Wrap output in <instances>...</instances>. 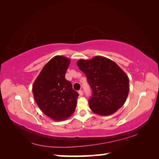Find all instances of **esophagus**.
Listing matches in <instances>:
<instances>
[{"label": "esophagus", "mask_w": 159, "mask_h": 159, "mask_svg": "<svg viewBox=\"0 0 159 159\" xmlns=\"http://www.w3.org/2000/svg\"><path fill=\"white\" fill-rule=\"evenodd\" d=\"M79 95H80V96H82V95H83V90H79Z\"/></svg>", "instance_id": "esophagus-1"}]
</instances>
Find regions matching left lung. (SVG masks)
<instances>
[{"label":"left lung","mask_w":159,"mask_h":159,"mask_svg":"<svg viewBox=\"0 0 159 159\" xmlns=\"http://www.w3.org/2000/svg\"><path fill=\"white\" fill-rule=\"evenodd\" d=\"M77 65L92 89L88 102L95 114L111 115L124 104L129 93V79L114 61L96 56L90 60H80Z\"/></svg>","instance_id":"1"}]
</instances>
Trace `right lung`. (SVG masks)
I'll use <instances>...</instances> for the list:
<instances>
[{
	"label": "right lung",
	"instance_id": "1",
	"mask_svg": "<svg viewBox=\"0 0 159 159\" xmlns=\"http://www.w3.org/2000/svg\"><path fill=\"white\" fill-rule=\"evenodd\" d=\"M70 60L55 56L45 64L33 84L32 91L37 105L54 120H64L76 109L79 93L65 79Z\"/></svg>",
	"mask_w": 159,
	"mask_h": 159
}]
</instances>
